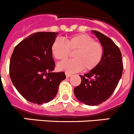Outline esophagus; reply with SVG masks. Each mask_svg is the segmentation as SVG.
I'll return each mask as SVG.
<instances>
[{
  "label": "esophagus",
  "mask_w": 134,
  "mask_h": 134,
  "mask_svg": "<svg viewBox=\"0 0 134 134\" xmlns=\"http://www.w3.org/2000/svg\"><path fill=\"white\" fill-rule=\"evenodd\" d=\"M66 77H70L71 76V74H68V73H66Z\"/></svg>",
  "instance_id": "34e87169"
}]
</instances>
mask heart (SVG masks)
<instances>
[{"label": "heart", "mask_w": 134, "mask_h": 134, "mask_svg": "<svg viewBox=\"0 0 134 134\" xmlns=\"http://www.w3.org/2000/svg\"><path fill=\"white\" fill-rule=\"evenodd\" d=\"M51 53L55 59L64 60L70 51H74V59L62 62L57 65L60 71L68 74L77 72L84 68L86 71L96 68L102 61L104 47L101 43L85 34H77L66 38L64 41L56 39L51 47Z\"/></svg>", "instance_id": "1"}]
</instances>
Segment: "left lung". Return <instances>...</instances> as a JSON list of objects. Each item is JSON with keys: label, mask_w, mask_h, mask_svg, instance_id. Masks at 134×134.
<instances>
[{"label": "left lung", "mask_w": 134, "mask_h": 134, "mask_svg": "<svg viewBox=\"0 0 134 134\" xmlns=\"http://www.w3.org/2000/svg\"><path fill=\"white\" fill-rule=\"evenodd\" d=\"M104 47L102 61L96 68L84 75L74 89L77 98L88 105H97L106 101L115 91L123 70L122 54L111 38L93 30Z\"/></svg>", "instance_id": "8db88e82"}]
</instances>
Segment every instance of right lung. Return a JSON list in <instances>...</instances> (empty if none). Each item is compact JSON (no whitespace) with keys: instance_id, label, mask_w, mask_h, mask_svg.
<instances>
[{"instance_id":"obj_1","label":"right lung","mask_w":134,"mask_h":134,"mask_svg":"<svg viewBox=\"0 0 134 134\" xmlns=\"http://www.w3.org/2000/svg\"><path fill=\"white\" fill-rule=\"evenodd\" d=\"M57 32H39L31 34L14 48L10 61L12 82L27 101L42 104L56 96L65 73L52 72L55 63L51 47Z\"/></svg>"}]
</instances>
